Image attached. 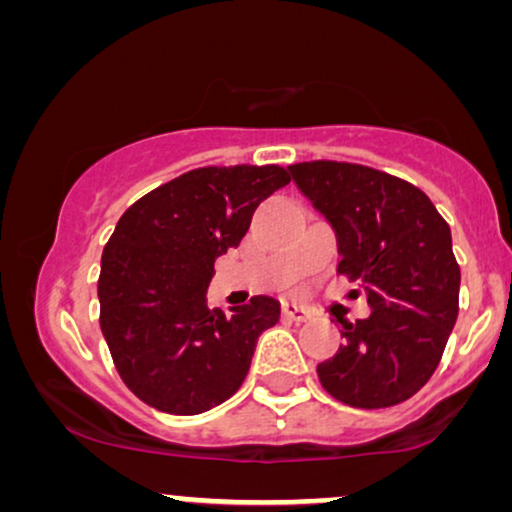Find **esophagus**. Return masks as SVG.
<instances>
[{"instance_id":"34e87169","label":"esophagus","mask_w":512,"mask_h":512,"mask_svg":"<svg viewBox=\"0 0 512 512\" xmlns=\"http://www.w3.org/2000/svg\"><path fill=\"white\" fill-rule=\"evenodd\" d=\"M281 313H284L286 320H291V322H308L310 320V310H305L303 305H296V303H284Z\"/></svg>"}]
</instances>
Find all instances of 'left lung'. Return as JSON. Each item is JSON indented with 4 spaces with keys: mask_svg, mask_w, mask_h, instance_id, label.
I'll list each match as a JSON object with an SVG mask.
<instances>
[{
    "mask_svg": "<svg viewBox=\"0 0 512 512\" xmlns=\"http://www.w3.org/2000/svg\"><path fill=\"white\" fill-rule=\"evenodd\" d=\"M291 175L337 231L339 274L363 281L373 308L366 320L342 322L346 342L317 378L356 409L407 402L436 373L460 313L448 221L419 187L383 170L305 161Z\"/></svg>",
    "mask_w": 512,
    "mask_h": 512,
    "instance_id": "1",
    "label": "left lung"
}]
</instances>
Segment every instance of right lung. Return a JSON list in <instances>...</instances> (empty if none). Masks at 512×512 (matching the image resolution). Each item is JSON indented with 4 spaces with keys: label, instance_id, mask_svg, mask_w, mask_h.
Wrapping results in <instances>:
<instances>
[{
    "label": "right lung",
    "instance_id": "right-lung-1",
    "mask_svg": "<svg viewBox=\"0 0 512 512\" xmlns=\"http://www.w3.org/2000/svg\"><path fill=\"white\" fill-rule=\"evenodd\" d=\"M291 173L281 166H207L129 207L105 243L101 330L122 383L142 402L195 416L248 378L257 339L279 303L255 296L231 315L207 308L214 262L238 248L252 214Z\"/></svg>",
    "mask_w": 512,
    "mask_h": 512
}]
</instances>
